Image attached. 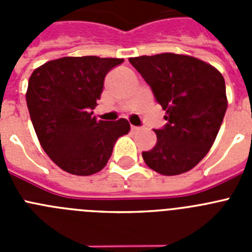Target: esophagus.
Returning a JSON list of instances; mask_svg holds the SVG:
<instances>
[{
	"instance_id": "1",
	"label": "esophagus",
	"mask_w": 252,
	"mask_h": 252,
	"mask_svg": "<svg viewBox=\"0 0 252 252\" xmlns=\"http://www.w3.org/2000/svg\"><path fill=\"white\" fill-rule=\"evenodd\" d=\"M131 130H132V131H139L140 127H139V126H133V125H131Z\"/></svg>"
}]
</instances>
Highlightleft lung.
<instances>
[{"mask_svg": "<svg viewBox=\"0 0 252 252\" xmlns=\"http://www.w3.org/2000/svg\"><path fill=\"white\" fill-rule=\"evenodd\" d=\"M166 112V125L155 130L158 141L142 151L146 165L162 175L194 168L215 142L227 110L224 78L197 58L164 53L130 58Z\"/></svg>", "mask_w": 252, "mask_h": 252, "instance_id": "1", "label": "left lung"}]
</instances>
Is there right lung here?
Returning a JSON list of instances; mask_svg holds the SVG:
<instances>
[{"mask_svg": "<svg viewBox=\"0 0 252 252\" xmlns=\"http://www.w3.org/2000/svg\"><path fill=\"white\" fill-rule=\"evenodd\" d=\"M124 59L65 57L35 69L26 103L44 151L59 168L92 175L106 166L116 140L130 131L127 120L101 121L93 116L104 77Z\"/></svg>", "mask_w": 252, "mask_h": 252, "instance_id": "right-lung-1", "label": "right lung"}]
</instances>
